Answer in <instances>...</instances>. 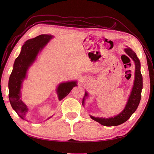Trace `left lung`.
Segmentation results:
<instances>
[{
    "label": "left lung",
    "instance_id": "left-lung-1",
    "mask_svg": "<svg viewBox=\"0 0 154 154\" xmlns=\"http://www.w3.org/2000/svg\"><path fill=\"white\" fill-rule=\"evenodd\" d=\"M126 53L131 58L135 63L136 66V71H135V80L134 83V87L131 94L129 97V99L126 105L125 109L119 114L118 116L114 118H95L91 116V118L96 122L100 123L101 125L106 126V127H112V126H118L119 125L125 123L130 118V116L136 110L137 106L141 97V91L143 88V77L141 73L140 68L141 64L139 60L137 58L136 53L129 48L125 49ZM87 96V93L85 92L84 97L82 101V104H84L85 97Z\"/></svg>",
    "mask_w": 154,
    "mask_h": 154
}]
</instances>
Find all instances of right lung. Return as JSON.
<instances>
[{
	"label": "right lung",
	"instance_id": "add662e5",
	"mask_svg": "<svg viewBox=\"0 0 154 154\" xmlns=\"http://www.w3.org/2000/svg\"><path fill=\"white\" fill-rule=\"evenodd\" d=\"M52 37L53 36L50 35H40L27 40L14 63L13 71L9 79V99L12 108L23 119H25V116L28 109L20 100L22 83L26 78L27 69L34 62L38 52L44 48ZM75 86H77L76 82L60 83L57 88L59 100H62L68 95Z\"/></svg>",
	"mask_w": 154,
	"mask_h": 154
}]
</instances>
